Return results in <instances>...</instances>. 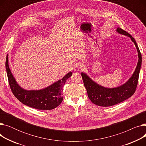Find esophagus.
<instances>
[{"label": "esophagus", "mask_w": 146, "mask_h": 146, "mask_svg": "<svg viewBox=\"0 0 146 146\" xmlns=\"http://www.w3.org/2000/svg\"><path fill=\"white\" fill-rule=\"evenodd\" d=\"M77 67V69L78 70H82L84 68V66L82 64H79L77 66V67Z\"/></svg>", "instance_id": "obj_1"}]
</instances>
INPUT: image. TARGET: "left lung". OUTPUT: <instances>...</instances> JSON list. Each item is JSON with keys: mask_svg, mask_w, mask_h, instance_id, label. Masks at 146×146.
<instances>
[{"mask_svg": "<svg viewBox=\"0 0 146 146\" xmlns=\"http://www.w3.org/2000/svg\"><path fill=\"white\" fill-rule=\"evenodd\" d=\"M117 32L130 37L131 41L134 43L139 56V61L135 70L128 80L123 85L113 88H107L92 80L85 73H82L81 75L86 89L88 97L92 102L99 106H110L124 101L131 97L135 92L139 80L140 70L141 66L142 57L141 52L137 45L134 38L127 32L121 28H117Z\"/></svg>", "mask_w": 146, "mask_h": 146, "instance_id": "obj_1", "label": "left lung"}]
</instances>
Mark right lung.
<instances>
[{
	"instance_id": "1",
	"label": "right lung",
	"mask_w": 146,
	"mask_h": 146,
	"mask_svg": "<svg viewBox=\"0 0 146 146\" xmlns=\"http://www.w3.org/2000/svg\"><path fill=\"white\" fill-rule=\"evenodd\" d=\"M5 66L9 86L14 96L23 104L40 110L54 109L61 103L63 99V87L66 80L72 75V72H70L61 80L44 89L28 90L22 88L15 79L9 68L8 54L6 56Z\"/></svg>"
}]
</instances>
